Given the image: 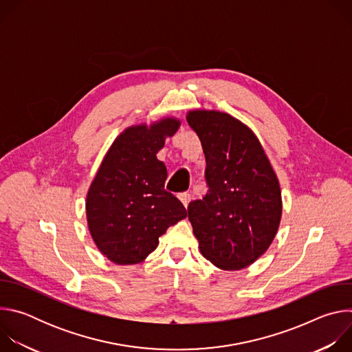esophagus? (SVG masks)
I'll return each mask as SVG.
<instances>
[{
    "mask_svg": "<svg viewBox=\"0 0 352 352\" xmlns=\"http://www.w3.org/2000/svg\"><path fill=\"white\" fill-rule=\"evenodd\" d=\"M178 199L181 200L182 205H184L185 208H188V205H189V202H190L192 196H190L188 192H182V193H179V195H178Z\"/></svg>",
    "mask_w": 352,
    "mask_h": 352,
    "instance_id": "34e87169",
    "label": "esophagus"
}]
</instances>
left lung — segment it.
Listing matches in <instances>:
<instances>
[{
	"label": "left lung",
	"instance_id": "8db88e82",
	"mask_svg": "<svg viewBox=\"0 0 352 352\" xmlns=\"http://www.w3.org/2000/svg\"><path fill=\"white\" fill-rule=\"evenodd\" d=\"M186 121L206 157L209 186L188 206L202 255L223 270H241L259 259L281 220V190L256 138L227 113L195 110Z\"/></svg>",
	"mask_w": 352,
	"mask_h": 352
}]
</instances>
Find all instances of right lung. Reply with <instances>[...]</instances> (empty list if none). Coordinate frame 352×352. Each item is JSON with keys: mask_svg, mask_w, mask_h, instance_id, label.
<instances>
[{"mask_svg": "<svg viewBox=\"0 0 352 352\" xmlns=\"http://www.w3.org/2000/svg\"><path fill=\"white\" fill-rule=\"evenodd\" d=\"M179 128L175 118L126 128L111 144L86 196V217L98 250L117 265H136L168 227L185 219L164 189L167 168L156 155Z\"/></svg>", "mask_w": 352, "mask_h": 352, "instance_id": "add662e5", "label": "right lung"}]
</instances>
